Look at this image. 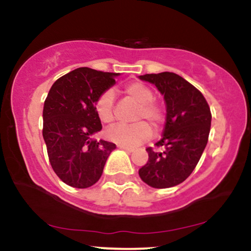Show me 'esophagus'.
Returning a JSON list of instances; mask_svg holds the SVG:
<instances>
[{"mask_svg": "<svg viewBox=\"0 0 251 251\" xmlns=\"http://www.w3.org/2000/svg\"><path fill=\"white\" fill-rule=\"evenodd\" d=\"M118 148H119V149H123V150H125V151H126V152H128V153H132V152L134 151V149H132V148H128V146L118 145Z\"/></svg>", "mask_w": 251, "mask_h": 251, "instance_id": "esophagus-1", "label": "esophagus"}]
</instances>
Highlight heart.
<instances>
[{"instance_id": "1", "label": "heart", "mask_w": 251, "mask_h": 251, "mask_svg": "<svg viewBox=\"0 0 251 251\" xmlns=\"http://www.w3.org/2000/svg\"><path fill=\"white\" fill-rule=\"evenodd\" d=\"M125 93L139 103L135 120L146 119L153 127H158L163 123V109L153 101L154 94L152 89L142 82L128 83L125 87ZM97 116L102 123H111L114 119V92L111 89L102 92L98 97L96 105ZM152 131L149 124L139 122L135 124H118L106 131V135L111 142L124 146L139 145L151 137Z\"/></svg>"}]
</instances>
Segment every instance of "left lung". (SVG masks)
<instances>
[{
    "label": "left lung",
    "mask_w": 251,
    "mask_h": 251,
    "mask_svg": "<svg viewBox=\"0 0 251 251\" xmlns=\"http://www.w3.org/2000/svg\"><path fill=\"white\" fill-rule=\"evenodd\" d=\"M164 96L166 119L163 137L155 143L162 152L146 149L149 160L139 170L144 183L166 189L183 183L192 174L208 144L211 112L195 86L171 72L140 75Z\"/></svg>",
    "instance_id": "8db88e82"
}]
</instances>
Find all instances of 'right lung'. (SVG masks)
<instances>
[{
  "label": "right lung",
  "mask_w": 251,
  "mask_h": 251,
  "mask_svg": "<svg viewBox=\"0 0 251 251\" xmlns=\"http://www.w3.org/2000/svg\"><path fill=\"white\" fill-rule=\"evenodd\" d=\"M118 75L76 68L57 79L46 98L42 135L51 168L67 185L86 189L96 184L116 149V144L93 135L102 128L94 105Z\"/></svg>",
  "instance_id": "1"
}]
</instances>
